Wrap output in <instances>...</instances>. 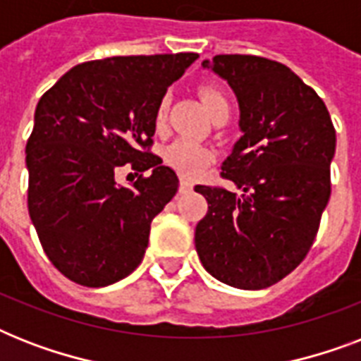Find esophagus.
<instances>
[{
  "instance_id": "obj_1",
  "label": "esophagus",
  "mask_w": 361,
  "mask_h": 361,
  "mask_svg": "<svg viewBox=\"0 0 361 361\" xmlns=\"http://www.w3.org/2000/svg\"><path fill=\"white\" fill-rule=\"evenodd\" d=\"M192 191V183L189 180H181L180 181V195H185V192Z\"/></svg>"
}]
</instances>
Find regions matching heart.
Wrapping results in <instances>:
<instances>
[{"instance_id":"obj_1","label":"heart","mask_w":361,"mask_h":361,"mask_svg":"<svg viewBox=\"0 0 361 361\" xmlns=\"http://www.w3.org/2000/svg\"><path fill=\"white\" fill-rule=\"evenodd\" d=\"M200 95H202L204 103L208 106L209 114L215 109H219L221 104L228 103L225 93L215 86H202L200 87ZM166 109H169V97H163L157 106V114H155L157 121H163L164 114H166ZM164 159L181 176L192 178V176L202 172L204 166L214 159V153L209 152L206 146H202V144H198V142L189 140V138H178V140L172 142L164 149Z\"/></svg>"}]
</instances>
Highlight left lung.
Here are the masks:
<instances>
[{
  "label": "left lung",
  "instance_id": "obj_1",
  "mask_svg": "<svg viewBox=\"0 0 361 361\" xmlns=\"http://www.w3.org/2000/svg\"><path fill=\"white\" fill-rule=\"evenodd\" d=\"M202 67L236 93L243 135L221 172L240 192L195 187L208 200L195 245L215 279L260 290L290 274L313 245L330 200L336 129L324 101L279 61L223 54Z\"/></svg>",
  "mask_w": 361,
  "mask_h": 361
}]
</instances>
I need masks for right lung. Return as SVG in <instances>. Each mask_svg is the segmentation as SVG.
<instances>
[{
    "label": "right lung",
    "mask_w": 361,
    "mask_h": 361,
    "mask_svg": "<svg viewBox=\"0 0 361 361\" xmlns=\"http://www.w3.org/2000/svg\"><path fill=\"white\" fill-rule=\"evenodd\" d=\"M197 58L180 52L86 61L37 104L25 146L27 209L47 257L67 279L97 288L142 262L153 217L178 191L174 170L149 153L155 114ZM125 164L141 172L130 188L115 181Z\"/></svg>",
    "instance_id": "1"
}]
</instances>
